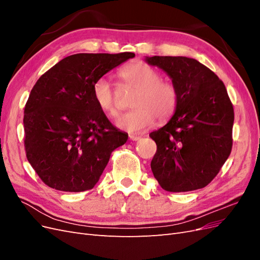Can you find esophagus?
Masks as SVG:
<instances>
[{
    "label": "esophagus",
    "instance_id": "1",
    "mask_svg": "<svg viewBox=\"0 0 260 260\" xmlns=\"http://www.w3.org/2000/svg\"><path fill=\"white\" fill-rule=\"evenodd\" d=\"M129 138H130V140H132V141H139V140H141V137L135 136V135H130Z\"/></svg>",
    "mask_w": 260,
    "mask_h": 260
}]
</instances>
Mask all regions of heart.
<instances>
[{
    "mask_svg": "<svg viewBox=\"0 0 260 260\" xmlns=\"http://www.w3.org/2000/svg\"><path fill=\"white\" fill-rule=\"evenodd\" d=\"M119 77L122 82L137 91L131 101L133 109L116 121L118 128L132 133L148 129L156 121L168 120L177 111L180 94L177 85L161 79L158 70L137 60L121 68ZM93 99L98 107L108 117L115 118L120 113L116 102V92L108 78L101 77L92 86Z\"/></svg>",
    "mask_w": 260,
    "mask_h": 260,
    "instance_id": "obj_1",
    "label": "heart"
}]
</instances>
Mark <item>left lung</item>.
<instances>
[{"mask_svg": "<svg viewBox=\"0 0 260 260\" xmlns=\"http://www.w3.org/2000/svg\"><path fill=\"white\" fill-rule=\"evenodd\" d=\"M179 90L169 122L151 137L157 151L153 175L168 192H188L209 184L232 149L234 111L223 82L205 65L184 56H153Z\"/></svg>", "mask_w": 260, "mask_h": 260, "instance_id": "8db88e82", "label": "left lung"}]
</instances>
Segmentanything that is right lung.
Listing matches in <instances>:
<instances>
[{"label": "right lung", "instance_id": "add662e5", "mask_svg": "<svg viewBox=\"0 0 260 260\" xmlns=\"http://www.w3.org/2000/svg\"><path fill=\"white\" fill-rule=\"evenodd\" d=\"M132 57L130 52L74 54L34 85L23 111V144L28 161L48 186L64 192L93 188L113 151L127 142V133L98 107L92 86Z\"/></svg>", "mask_w": 260, "mask_h": 260}]
</instances>
